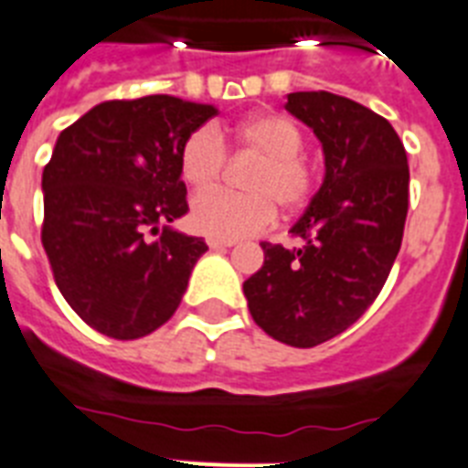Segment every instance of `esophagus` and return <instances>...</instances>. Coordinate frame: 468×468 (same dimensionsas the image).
Here are the masks:
<instances>
[{
  "label": "esophagus",
  "instance_id": "1",
  "mask_svg": "<svg viewBox=\"0 0 468 468\" xmlns=\"http://www.w3.org/2000/svg\"><path fill=\"white\" fill-rule=\"evenodd\" d=\"M207 246H210V249H231V246H234V241H229V239L210 237L207 239Z\"/></svg>",
  "mask_w": 468,
  "mask_h": 468
}]
</instances>
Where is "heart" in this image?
Segmentation results:
<instances>
[{
  "label": "heart",
  "mask_w": 468,
  "mask_h": 468,
  "mask_svg": "<svg viewBox=\"0 0 468 468\" xmlns=\"http://www.w3.org/2000/svg\"><path fill=\"white\" fill-rule=\"evenodd\" d=\"M241 153L258 155L243 179L249 191L200 193L191 206L193 229L215 239H243L261 234L277 218V203L296 210L308 200L313 174L301 157L303 133L292 119L265 112L227 131ZM227 167V145L218 126L203 123L181 143L179 172L193 191H207L222 179Z\"/></svg>",
  "instance_id": "b5f03b06"
}]
</instances>
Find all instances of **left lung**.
Here are the masks:
<instances>
[{
	"mask_svg": "<svg viewBox=\"0 0 468 468\" xmlns=\"http://www.w3.org/2000/svg\"><path fill=\"white\" fill-rule=\"evenodd\" d=\"M287 112L323 143L325 179L292 227L301 249L262 241L243 282L256 325L289 346H318L378 299L399 253L409 210L407 150L385 117L327 90L289 92Z\"/></svg>",
	"mask_w": 468,
	"mask_h": 468,
	"instance_id": "1",
	"label": "left lung"
}]
</instances>
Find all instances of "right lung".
<instances>
[{
    "instance_id": "add662e5",
    "label": "right lung",
    "mask_w": 468,
    "mask_h": 468,
    "mask_svg": "<svg viewBox=\"0 0 468 468\" xmlns=\"http://www.w3.org/2000/svg\"><path fill=\"white\" fill-rule=\"evenodd\" d=\"M218 114L174 95L107 100L57 138L42 172V249L92 330L145 337L179 308L206 241L169 229L188 212L179 150Z\"/></svg>"
}]
</instances>
